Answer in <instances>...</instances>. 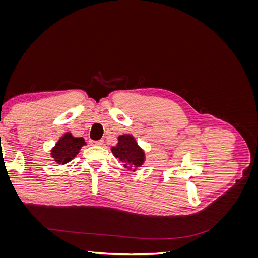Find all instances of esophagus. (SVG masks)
I'll return each mask as SVG.
<instances>
[{"label":"esophagus","mask_w":258,"mask_h":258,"mask_svg":"<svg viewBox=\"0 0 258 258\" xmlns=\"http://www.w3.org/2000/svg\"><path fill=\"white\" fill-rule=\"evenodd\" d=\"M90 143L92 145H102L103 144V140H98V141H91Z\"/></svg>","instance_id":"obj_1"}]
</instances>
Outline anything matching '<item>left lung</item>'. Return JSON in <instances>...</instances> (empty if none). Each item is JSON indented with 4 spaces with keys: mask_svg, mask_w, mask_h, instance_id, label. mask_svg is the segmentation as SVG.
Segmentation results:
<instances>
[{
    "mask_svg": "<svg viewBox=\"0 0 258 258\" xmlns=\"http://www.w3.org/2000/svg\"><path fill=\"white\" fill-rule=\"evenodd\" d=\"M112 152L116 158L123 162L124 168L128 166L140 167L144 161V152L139 147L134 137L123 135L118 138V143L112 147Z\"/></svg>",
    "mask_w": 258,
    "mask_h": 258,
    "instance_id": "obj_1",
    "label": "left lung"
}]
</instances>
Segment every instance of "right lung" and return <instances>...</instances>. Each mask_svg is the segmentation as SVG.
Returning a JSON list of instances; mask_svg holds the SVG:
<instances>
[{
  "label": "right lung",
  "mask_w": 258,
  "mask_h": 258,
  "mask_svg": "<svg viewBox=\"0 0 258 258\" xmlns=\"http://www.w3.org/2000/svg\"><path fill=\"white\" fill-rule=\"evenodd\" d=\"M83 145H85V140L83 138H74L68 132L51 150V157L56 162L64 165L79 154Z\"/></svg>",
  "instance_id": "1"
}]
</instances>
